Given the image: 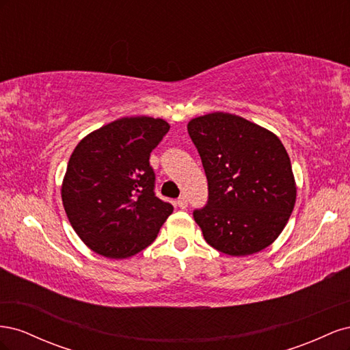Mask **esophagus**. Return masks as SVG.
<instances>
[{
  "label": "esophagus",
  "mask_w": 350,
  "mask_h": 350,
  "mask_svg": "<svg viewBox=\"0 0 350 350\" xmlns=\"http://www.w3.org/2000/svg\"><path fill=\"white\" fill-rule=\"evenodd\" d=\"M176 204L179 208H187L188 206V201H187V197L185 196H181L178 200H176Z\"/></svg>",
  "instance_id": "obj_1"
}]
</instances>
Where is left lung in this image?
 <instances>
[{
    "label": "left lung",
    "instance_id": "1",
    "mask_svg": "<svg viewBox=\"0 0 350 350\" xmlns=\"http://www.w3.org/2000/svg\"><path fill=\"white\" fill-rule=\"evenodd\" d=\"M208 198L193 211L208 245L241 257L269 247L296 200L291 159L276 135L241 116L213 112L188 122Z\"/></svg>",
    "mask_w": 350,
    "mask_h": 350
}]
</instances>
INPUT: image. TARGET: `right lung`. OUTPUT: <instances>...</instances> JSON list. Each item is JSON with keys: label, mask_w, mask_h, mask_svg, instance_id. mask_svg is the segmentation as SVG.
<instances>
[{"label": "right lung", "mask_w": 350, "mask_h": 350, "mask_svg": "<svg viewBox=\"0 0 350 350\" xmlns=\"http://www.w3.org/2000/svg\"><path fill=\"white\" fill-rule=\"evenodd\" d=\"M169 124L126 116L90 133L74 149L61 196L72 229L94 252L129 258L156 239L174 206L156 197L150 153Z\"/></svg>", "instance_id": "add662e5"}]
</instances>
